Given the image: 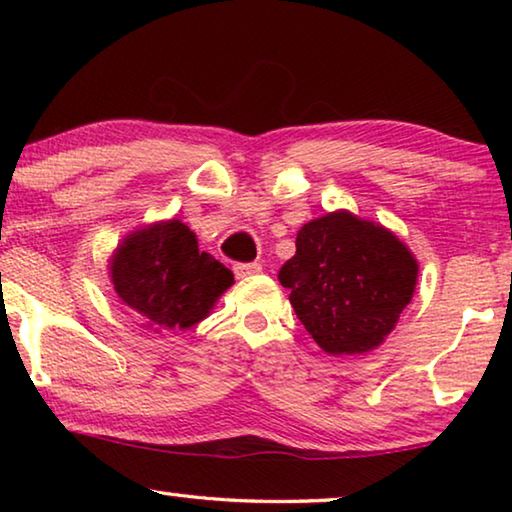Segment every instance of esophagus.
I'll list each match as a JSON object with an SVG mask.
<instances>
[{
	"label": "esophagus",
	"mask_w": 512,
	"mask_h": 512,
	"mask_svg": "<svg viewBox=\"0 0 512 512\" xmlns=\"http://www.w3.org/2000/svg\"><path fill=\"white\" fill-rule=\"evenodd\" d=\"M262 273V264H235V275L237 277H250Z\"/></svg>",
	"instance_id": "34e87169"
}]
</instances>
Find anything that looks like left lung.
Returning <instances> with one entry per match:
<instances>
[{"label": "left lung", "mask_w": 512, "mask_h": 512, "mask_svg": "<svg viewBox=\"0 0 512 512\" xmlns=\"http://www.w3.org/2000/svg\"><path fill=\"white\" fill-rule=\"evenodd\" d=\"M418 259L395 232L350 210L302 225L282 287L311 339L329 357L377 350L418 284Z\"/></svg>", "instance_id": "obj_1"}]
</instances>
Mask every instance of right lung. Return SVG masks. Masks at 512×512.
<instances>
[{"label":"right lung","mask_w":512,"mask_h":512,"mask_svg":"<svg viewBox=\"0 0 512 512\" xmlns=\"http://www.w3.org/2000/svg\"><path fill=\"white\" fill-rule=\"evenodd\" d=\"M108 273L121 305L155 334L198 325L235 284L230 268L198 248L192 228L180 219L128 232L112 250Z\"/></svg>","instance_id":"obj_1"}]
</instances>
